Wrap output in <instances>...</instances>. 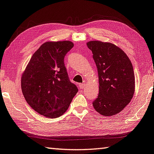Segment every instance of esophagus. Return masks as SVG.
<instances>
[{
    "mask_svg": "<svg viewBox=\"0 0 154 154\" xmlns=\"http://www.w3.org/2000/svg\"><path fill=\"white\" fill-rule=\"evenodd\" d=\"M85 83H80V84H79V87L80 88V89H83L85 88Z\"/></svg>",
    "mask_w": 154,
    "mask_h": 154,
    "instance_id": "34e87169",
    "label": "esophagus"
}]
</instances>
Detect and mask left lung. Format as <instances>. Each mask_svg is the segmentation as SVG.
<instances>
[{
	"label": "left lung",
	"mask_w": 154,
	"mask_h": 154,
	"mask_svg": "<svg viewBox=\"0 0 154 154\" xmlns=\"http://www.w3.org/2000/svg\"><path fill=\"white\" fill-rule=\"evenodd\" d=\"M93 53L99 79V94L93 102L104 116L119 113L128 104L135 92L132 63L123 50L113 44L100 41L87 43Z\"/></svg>",
	"instance_id": "left-lung-1"
}]
</instances>
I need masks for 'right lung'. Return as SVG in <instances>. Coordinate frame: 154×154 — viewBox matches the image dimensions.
I'll return each mask as SVG.
<instances>
[{
	"instance_id": "obj_1",
	"label": "right lung",
	"mask_w": 154,
	"mask_h": 154,
	"mask_svg": "<svg viewBox=\"0 0 154 154\" xmlns=\"http://www.w3.org/2000/svg\"><path fill=\"white\" fill-rule=\"evenodd\" d=\"M74 44L47 42L31 58L21 77V89L31 107L45 117H59L67 110L78 92L70 82L64 58Z\"/></svg>"
}]
</instances>
